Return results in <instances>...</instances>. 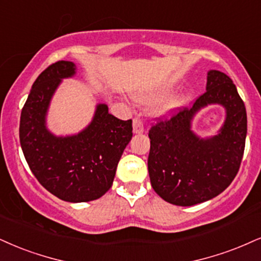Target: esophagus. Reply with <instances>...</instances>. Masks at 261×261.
I'll return each instance as SVG.
<instances>
[{"mask_svg":"<svg viewBox=\"0 0 261 261\" xmlns=\"http://www.w3.org/2000/svg\"><path fill=\"white\" fill-rule=\"evenodd\" d=\"M133 132L136 134L143 133V132H144V123H143V121L140 120V118L136 117L133 120Z\"/></svg>","mask_w":261,"mask_h":261,"instance_id":"obj_1","label":"esophagus"}]
</instances>
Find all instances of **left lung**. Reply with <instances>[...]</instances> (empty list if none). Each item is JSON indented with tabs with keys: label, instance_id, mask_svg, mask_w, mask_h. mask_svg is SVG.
I'll use <instances>...</instances> for the list:
<instances>
[{
	"label": "left lung",
	"instance_id": "left-lung-1",
	"mask_svg": "<svg viewBox=\"0 0 261 261\" xmlns=\"http://www.w3.org/2000/svg\"><path fill=\"white\" fill-rule=\"evenodd\" d=\"M205 89L192 108H176L169 117H156L149 130L151 185L175 205L202 203L221 194L239 173L243 157L247 112L236 86L224 72L211 70ZM209 103L223 105L227 120L218 136L204 141L192 133L189 123Z\"/></svg>",
	"mask_w": 261,
	"mask_h": 261
}]
</instances>
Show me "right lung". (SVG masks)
<instances>
[{
    "label": "right lung",
    "mask_w": 261,
    "mask_h": 261,
    "mask_svg": "<svg viewBox=\"0 0 261 261\" xmlns=\"http://www.w3.org/2000/svg\"><path fill=\"white\" fill-rule=\"evenodd\" d=\"M75 73L66 60L47 67L32 85L21 110L19 138L22 152L38 182L66 202L100 198L111 188L118 161L132 139V120L122 121L98 105L92 123L77 136L57 138L46 129L44 117L62 79Z\"/></svg>",
    "instance_id": "add662e5"
}]
</instances>
